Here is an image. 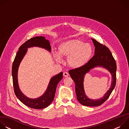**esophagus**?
I'll list each match as a JSON object with an SVG mask.
<instances>
[{"label":"esophagus","mask_w":129,"mask_h":129,"mask_svg":"<svg viewBox=\"0 0 129 129\" xmlns=\"http://www.w3.org/2000/svg\"><path fill=\"white\" fill-rule=\"evenodd\" d=\"M63 76L65 77H67L69 76V74L67 72H63Z\"/></svg>","instance_id":"1"}]
</instances>
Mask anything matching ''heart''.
<instances>
[{
	"label": "heart",
	"mask_w": 129,
	"mask_h": 129,
	"mask_svg": "<svg viewBox=\"0 0 129 129\" xmlns=\"http://www.w3.org/2000/svg\"><path fill=\"white\" fill-rule=\"evenodd\" d=\"M92 53L93 48L90 44L80 39H74L61 43L58 47V54L54 52L53 56L58 62L61 61L59 55L62 58H67L68 65L72 68L77 69L87 64Z\"/></svg>",
	"instance_id": "b5f03b06"
}]
</instances>
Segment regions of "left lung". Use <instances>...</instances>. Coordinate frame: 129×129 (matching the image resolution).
Segmentation results:
<instances>
[{
	"label": "left lung",
	"instance_id": "8db88e82",
	"mask_svg": "<svg viewBox=\"0 0 129 129\" xmlns=\"http://www.w3.org/2000/svg\"><path fill=\"white\" fill-rule=\"evenodd\" d=\"M95 47V54L87 64L84 66L69 70V73L74 81L76 86V93L78 101L83 105L90 107H96L103 104L110 96L115 88L116 81V64L114 58L109 48L92 39ZM97 66H101L108 69L111 73L113 80L112 86L104 96L97 100L88 98L83 89V78L85 74L90 69Z\"/></svg>",
	"mask_w": 129,
	"mask_h": 129
}]
</instances>
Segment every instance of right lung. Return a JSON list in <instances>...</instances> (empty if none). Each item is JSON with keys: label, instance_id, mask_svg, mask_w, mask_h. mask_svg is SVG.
Listing matches in <instances>:
<instances>
[{"label": "right lung", "instance_id": "add662e5", "mask_svg": "<svg viewBox=\"0 0 129 129\" xmlns=\"http://www.w3.org/2000/svg\"><path fill=\"white\" fill-rule=\"evenodd\" d=\"M33 46L42 47L50 52L51 51V46L49 42L45 39L44 37H35L24 43L19 47V50L17 52L13 63L12 70L13 83L15 94L17 98L23 104L31 108L42 109L48 107L53 101L57 85L63 78V72H60L50 79L46 91L41 97L31 99L25 96L21 92L18 86L17 79L18 69L21 61L26 53L27 48Z\"/></svg>", "mask_w": 129, "mask_h": 129}]
</instances>
